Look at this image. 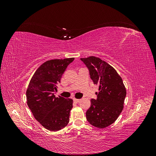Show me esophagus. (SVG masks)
<instances>
[{"mask_svg":"<svg viewBox=\"0 0 156 156\" xmlns=\"http://www.w3.org/2000/svg\"><path fill=\"white\" fill-rule=\"evenodd\" d=\"M80 99H76V98H73V101L75 102V103H79V101H80Z\"/></svg>","mask_w":156,"mask_h":156,"instance_id":"obj_1","label":"esophagus"}]
</instances>
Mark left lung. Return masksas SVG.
Instances as JSON below:
<instances>
[{"label":"left lung","instance_id":"8db88e82","mask_svg":"<svg viewBox=\"0 0 156 156\" xmlns=\"http://www.w3.org/2000/svg\"><path fill=\"white\" fill-rule=\"evenodd\" d=\"M94 83L99 86L96 100L86 112L88 122L98 128H105L116 121L123 110L126 90L123 81L111 65L95 56L81 58Z\"/></svg>","mask_w":156,"mask_h":156}]
</instances>
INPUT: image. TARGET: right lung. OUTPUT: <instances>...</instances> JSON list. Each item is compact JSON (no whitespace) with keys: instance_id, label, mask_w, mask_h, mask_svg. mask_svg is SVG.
<instances>
[{"instance_id":"add662e5","label":"right lung","mask_w":156,"mask_h":156,"mask_svg":"<svg viewBox=\"0 0 156 156\" xmlns=\"http://www.w3.org/2000/svg\"><path fill=\"white\" fill-rule=\"evenodd\" d=\"M74 58L46 61L37 69L28 86L27 105L36 120L49 131H56L66 126L73 107L72 99L56 97V84Z\"/></svg>"}]
</instances>
